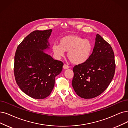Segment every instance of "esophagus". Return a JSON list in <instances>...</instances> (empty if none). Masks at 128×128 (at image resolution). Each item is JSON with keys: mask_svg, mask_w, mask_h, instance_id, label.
<instances>
[{"mask_svg": "<svg viewBox=\"0 0 128 128\" xmlns=\"http://www.w3.org/2000/svg\"><path fill=\"white\" fill-rule=\"evenodd\" d=\"M69 68H70L69 66L66 64H64V65L63 66V68L64 69H69Z\"/></svg>", "mask_w": 128, "mask_h": 128, "instance_id": "esophagus-1", "label": "esophagus"}]
</instances>
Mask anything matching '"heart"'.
<instances>
[{
    "instance_id": "b5f03b06",
    "label": "heart",
    "mask_w": 128,
    "mask_h": 128,
    "mask_svg": "<svg viewBox=\"0 0 128 128\" xmlns=\"http://www.w3.org/2000/svg\"><path fill=\"white\" fill-rule=\"evenodd\" d=\"M52 51L58 58L67 56L71 62L75 64H84L89 59L92 50V44L88 39H84L77 35H67L60 40L59 44H54Z\"/></svg>"
}]
</instances>
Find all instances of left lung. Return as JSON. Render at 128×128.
<instances>
[{
    "mask_svg": "<svg viewBox=\"0 0 128 128\" xmlns=\"http://www.w3.org/2000/svg\"><path fill=\"white\" fill-rule=\"evenodd\" d=\"M115 69L114 54L111 46L97 34L93 52L89 59L73 68L72 86L76 93L84 99L99 96L110 84Z\"/></svg>",
    "mask_w": 128,
    "mask_h": 128,
    "instance_id": "1",
    "label": "left lung"
}]
</instances>
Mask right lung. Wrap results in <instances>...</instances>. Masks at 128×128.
Segmentation results:
<instances>
[{"label":"right lung","instance_id":"1","mask_svg":"<svg viewBox=\"0 0 128 128\" xmlns=\"http://www.w3.org/2000/svg\"><path fill=\"white\" fill-rule=\"evenodd\" d=\"M52 29L35 30L24 38L14 56V74L17 84L24 93L42 99L52 92L55 77L64 64L44 52L49 48L48 39Z\"/></svg>","mask_w":128,"mask_h":128}]
</instances>
